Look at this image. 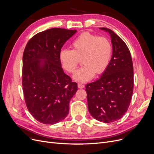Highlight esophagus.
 I'll return each mask as SVG.
<instances>
[{
  "mask_svg": "<svg viewBox=\"0 0 154 154\" xmlns=\"http://www.w3.org/2000/svg\"><path fill=\"white\" fill-rule=\"evenodd\" d=\"M78 88H83L85 87V85L82 83H78Z\"/></svg>",
  "mask_w": 154,
  "mask_h": 154,
  "instance_id": "1",
  "label": "esophagus"
}]
</instances>
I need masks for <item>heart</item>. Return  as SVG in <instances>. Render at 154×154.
<instances>
[{
	"label": "heart",
	"mask_w": 154,
	"mask_h": 154,
	"mask_svg": "<svg viewBox=\"0 0 154 154\" xmlns=\"http://www.w3.org/2000/svg\"><path fill=\"white\" fill-rule=\"evenodd\" d=\"M71 50L60 52L59 60L63 69L72 73L82 58L83 66L74 73L73 79L77 82L91 80L96 73L101 74L109 66L112 53V45L105 36H98L90 32H83L71 45Z\"/></svg>",
	"instance_id": "obj_1"
}]
</instances>
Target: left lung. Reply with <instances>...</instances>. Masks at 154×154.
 <instances>
[{
    "label": "left lung",
    "mask_w": 154,
    "mask_h": 154,
    "mask_svg": "<svg viewBox=\"0 0 154 154\" xmlns=\"http://www.w3.org/2000/svg\"><path fill=\"white\" fill-rule=\"evenodd\" d=\"M112 56L101 76L85 87L88 110L94 119L109 123L122 118L127 111L134 89L132 60L127 45L110 29Z\"/></svg>",
    "instance_id": "8db88e82"
}]
</instances>
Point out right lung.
I'll list each match as a JSON object with an SVG mask.
<instances>
[{
	"label": "right lung",
	"instance_id": "right-lung-1",
	"mask_svg": "<svg viewBox=\"0 0 154 154\" xmlns=\"http://www.w3.org/2000/svg\"><path fill=\"white\" fill-rule=\"evenodd\" d=\"M76 30L53 28L29 40L23 54L22 87L26 106L40 123L54 125L66 118L77 83L64 73L59 54Z\"/></svg>",
	"mask_w": 154,
	"mask_h": 154
}]
</instances>
